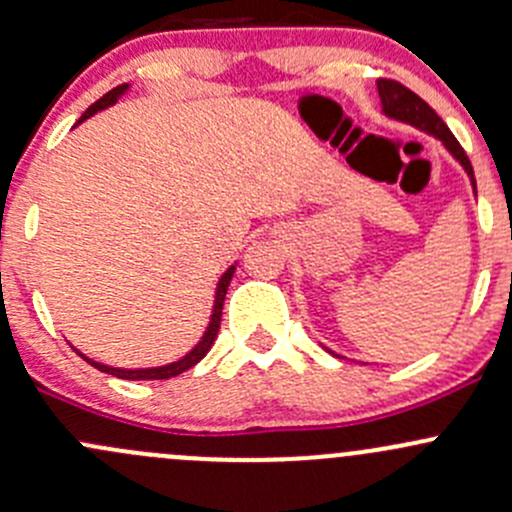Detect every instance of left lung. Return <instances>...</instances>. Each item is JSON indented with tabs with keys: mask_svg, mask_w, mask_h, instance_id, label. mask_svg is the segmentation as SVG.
I'll use <instances>...</instances> for the list:
<instances>
[{
	"mask_svg": "<svg viewBox=\"0 0 512 512\" xmlns=\"http://www.w3.org/2000/svg\"><path fill=\"white\" fill-rule=\"evenodd\" d=\"M378 95H380V105H383V110L380 112H383L387 120L405 122V125L417 127L419 132L439 139L441 147H444L456 161H459L461 169L466 171V176H469V181L473 186V193H476V179H473L471 161H469V157H466L464 149H461V144L456 142L454 134L449 132V127L441 122V117L437 115V112H434L422 98H419V95H414L412 90H407L405 85L395 83V80H378ZM328 353H333V351H328ZM336 358H343V355H336Z\"/></svg>",
	"mask_w": 512,
	"mask_h": 512,
	"instance_id": "obj_1",
	"label": "left lung"
}]
</instances>
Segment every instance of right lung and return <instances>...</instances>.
<instances>
[{"instance_id": "obj_1", "label": "right lung", "mask_w": 512, "mask_h": 512, "mask_svg": "<svg viewBox=\"0 0 512 512\" xmlns=\"http://www.w3.org/2000/svg\"><path fill=\"white\" fill-rule=\"evenodd\" d=\"M129 88H132V85H129V83L117 85L115 90H110V93H107V95H102V98L95 102V105H90L88 110L83 112V117H80V120L75 122V127H78L80 122L90 120V117H93V115H98V112L107 110V107L117 105V100H120L122 95H127ZM235 267H238V262H233V265H230L228 270L220 274L218 284H215L213 309H211V319H208L206 331H203V336L198 338L196 346H193L188 353L181 355V358L171 360V363H164V365H152V368H115V365H107V363H100V360H95V358H88V355L80 353L75 346H73V351L78 353V355H83V358L88 360V363L93 365V368H98V370H102V373H107V375H115V378H120V380H169V378H176V375H181V373H184V370L193 368V365H196L198 360L206 358V353L211 351L215 336H218L220 316H223V301H225V294H228V284H230V279H233Z\"/></svg>"}]
</instances>
